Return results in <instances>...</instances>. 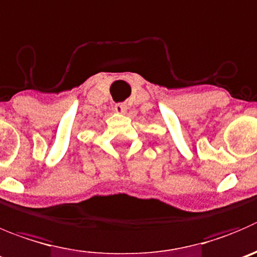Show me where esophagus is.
I'll return each instance as SVG.
<instances>
[{"mask_svg": "<svg viewBox=\"0 0 257 257\" xmlns=\"http://www.w3.org/2000/svg\"><path fill=\"white\" fill-rule=\"evenodd\" d=\"M114 111L117 112V113H126L127 111V106L126 103H122V102H119V103H116L114 104Z\"/></svg>", "mask_w": 257, "mask_h": 257, "instance_id": "34e87169", "label": "esophagus"}]
</instances>
